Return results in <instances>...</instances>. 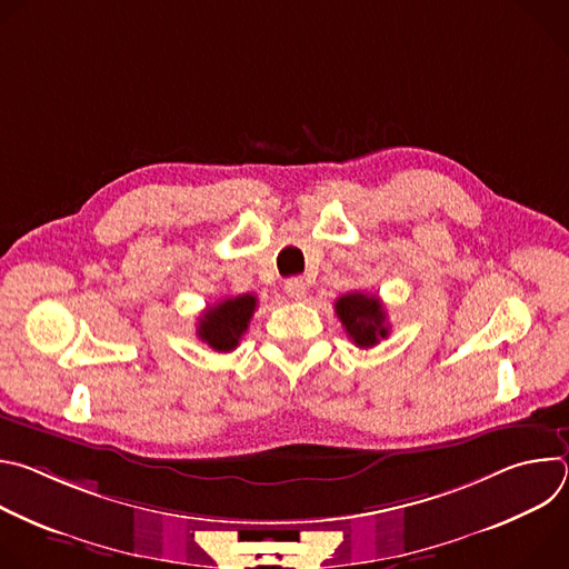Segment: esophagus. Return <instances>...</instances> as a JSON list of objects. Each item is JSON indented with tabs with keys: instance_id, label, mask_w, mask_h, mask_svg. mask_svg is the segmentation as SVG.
Masks as SVG:
<instances>
[{
	"instance_id": "esophagus-1",
	"label": "esophagus",
	"mask_w": 569,
	"mask_h": 569,
	"mask_svg": "<svg viewBox=\"0 0 569 569\" xmlns=\"http://www.w3.org/2000/svg\"><path fill=\"white\" fill-rule=\"evenodd\" d=\"M283 290L290 299H301V297H306V281L301 277H292L283 283Z\"/></svg>"
}]
</instances>
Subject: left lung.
<instances>
[{
	"mask_svg": "<svg viewBox=\"0 0 569 569\" xmlns=\"http://www.w3.org/2000/svg\"><path fill=\"white\" fill-rule=\"evenodd\" d=\"M336 312L356 347L369 349L389 336L387 315L376 295L349 292L336 301Z\"/></svg>",
	"mask_w": 569,
	"mask_h": 569,
	"instance_id": "obj_1",
	"label": "left lung"
}]
</instances>
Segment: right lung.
Returning <instances> with one entry per match:
<instances>
[{
  "mask_svg": "<svg viewBox=\"0 0 569 569\" xmlns=\"http://www.w3.org/2000/svg\"><path fill=\"white\" fill-rule=\"evenodd\" d=\"M257 310L254 295L227 297L209 306L198 321V338L213 351L227 353L238 347V340L248 331V323Z\"/></svg>",
  "mask_w": 569,
  "mask_h": 569,
  "instance_id": "right-lung-1",
  "label": "right lung"
}]
</instances>
